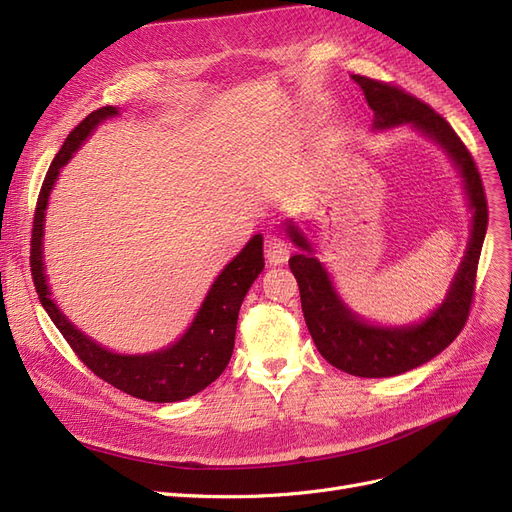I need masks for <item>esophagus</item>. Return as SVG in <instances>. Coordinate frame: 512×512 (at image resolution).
<instances>
[{
  "label": "esophagus",
  "instance_id": "1",
  "mask_svg": "<svg viewBox=\"0 0 512 512\" xmlns=\"http://www.w3.org/2000/svg\"><path fill=\"white\" fill-rule=\"evenodd\" d=\"M263 251H266V259L270 266H282L291 255V246L287 240H282L278 236H268L266 244H263Z\"/></svg>",
  "mask_w": 512,
  "mask_h": 512
}]
</instances>
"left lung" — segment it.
<instances>
[{
	"label": "left lung",
	"instance_id": "left-lung-1",
	"mask_svg": "<svg viewBox=\"0 0 512 512\" xmlns=\"http://www.w3.org/2000/svg\"><path fill=\"white\" fill-rule=\"evenodd\" d=\"M352 80L363 88L373 109V128L386 130L411 124L447 151L464 179L472 211L468 249L445 301L420 325L411 327H375L352 314L339 299L323 263L312 257L310 242L293 223L287 227L291 240L304 251L289 259V268L297 278L301 310L318 352L335 369L350 375L392 377L428 363L464 329L475 297L481 246L487 232V200L475 160L443 116L394 84L377 82L365 75H352Z\"/></svg>",
	"mask_w": 512,
	"mask_h": 512
}]
</instances>
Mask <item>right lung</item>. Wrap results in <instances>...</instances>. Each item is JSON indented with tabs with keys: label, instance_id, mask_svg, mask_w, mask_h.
<instances>
[{
	"label": "right lung",
	"instance_id": "1",
	"mask_svg": "<svg viewBox=\"0 0 512 512\" xmlns=\"http://www.w3.org/2000/svg\"><path fill=\"white\" fill-rule=\"evenodd\" d=\"M116 107H101L92 111L78 126H75L56 158L52 160L46 179L42 183L40 196L33 215L31 230V276L37 295L56 329L67 339L75 356L103 382L111 384L135 399L149 403H175L198 394L208 384H213L223 373L234 352V337L238 312L246 291L251 289L255 278L263 270V238L253 236L249 244L227 263L223 272L213 282L204 304L200 306L192 327H189L179 342L166 350L151 354H116L109 352L97 342H92L82 331L75 329L65 314L56 308L50 299L44 274L42 238L44 217L50 189L59 177V170L69 162L73 151L78 149L99 122L113 118Z\"/></svg>",
	"mask_w": 512,
	"mask_h": 512
}]
</instances>
